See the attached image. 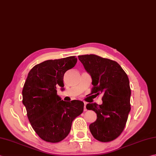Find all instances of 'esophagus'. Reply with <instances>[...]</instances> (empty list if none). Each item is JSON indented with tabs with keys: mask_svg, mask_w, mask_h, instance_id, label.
I'll use <instances>...</instances> for the list:
<instances>
[{
	"mask_svg": "<svg viewBox=\"0 0 156 156\" xmlns=\"http://www.w3.org/2000/svg\"><path fill=\"white\" fill-rule=\"evenodd\" d=\"M84 111H87V108H86V105H87V103L86 102H84Z\"/></svg>",
	"mask_w": 156,
	"mask_h": 156,
	"instance_id": "34e87169",
	"label": "esophagus"
}]
</instances>
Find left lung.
I'll return each mask as SVG.
<instances>
[{
  "mask_svg": "<svg viewBox=\"0 0 156 156\" xmlns=\"http://www.w3.org/2000/svg\"><path fill=\"white\" fill-rule=\"evenodd\" d=\"M78 59L92 78L91 94H103L101 105L88 103L87 109L97 114V120L89 129L94 139L109 142L120 135L130 111L129 80L122 67L96 55H79Z\"/></svg>",
  "mask_w": 156,
  "mask_h": 156,
  "instance_id": "obj_1",
  "label": "left lung"
}]
</instances>
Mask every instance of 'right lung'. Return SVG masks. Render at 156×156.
<instances>
[{"label":"right lung","instance_id":"add662e5","mask_svg":"<svg viewBox=\"0 0 156 156\" xmlns=\"http://www.w3.org/2000/svg\"><path fill=\"white\" fill-rule=\"evenodd\" d=\"M77 62L75 56L47 60L33 67L22 90L23 104L36 133L42 140L58 143L68 135L73 120L84 110L79 100L64 101L57 94L63 76Z\"/></svg>","mask_w":156,"mask_h":156}]
</instances>
